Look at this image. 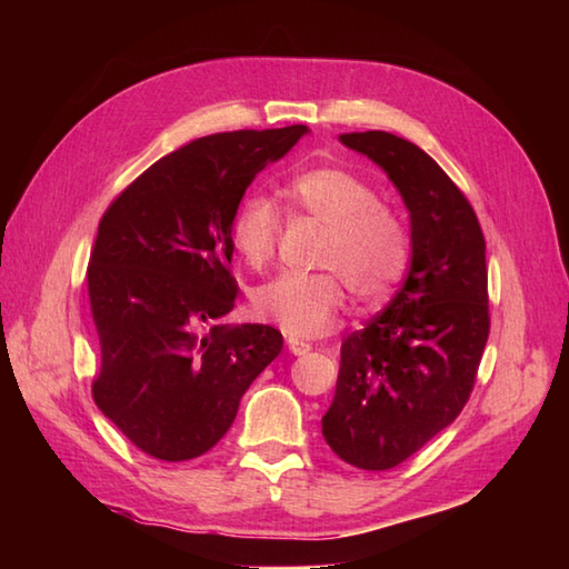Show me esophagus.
<instances>
[{
    "mask_svg": "<svg viewBox=\"0 0 569 569\" xmlns=\"http://www.w3.org/2000/svg\"><path fill=\"white\" fill-rule=\"evenodd\" d=\"M311 349H313V346L308 341L296 339V336H288V351H291L293 356H306Z\"/></svg>",
    "mask_w": 569,
    "mask_h": 569,
    "instance_id": "esophagus-1",
    "label": "esophagus"
}]
</instances>
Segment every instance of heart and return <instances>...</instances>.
Returning a JSON list of instances; mask_svg holds the SVG:
<instances>
[{"instance_id":"1","label":"heart","mask_w":569,"mask_h":569,"mask_svg":"<svg viewBox=\"0 0 569 569\" xmlns=\"http://www.w3.org/2000/svg\"><path fill=\"white\" fill-rule=\"evenodd\" d=\"M286 196L303 213L326 223L321 273L286 271L256 288L253 306L288 336H321L339 319L346 283L361 301H381L409 266V233L391 208L359 176L341 168L298 172ZM281 218L273 200L246 198L230 223V240L250 268L273 261Z\"/></svg>"}]
</instances>
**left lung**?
<instances>
[{"mask_svg": "<svg viewBox=\"0 0 569 569\" xmlns=\"http://www.w3.org/2000/svg\"><path fill=\"white\" fill-rule=\"evenodd\" d=\"M339 140L387 172L411 220L407 281L343 339L321 419L343 461L383 471L447 429L475 387L489 336L485 236L465 192L413 142L381 130Z\"/></svg>", "mask_w": 569, "mask_h": 569, "instance_id": "8db88e82", "label": "left lung"}]
</instances>
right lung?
<instances>
[{"mask_svg": "<svg viewBox=\"0 0 569 569\" xmlns=\"http://www.w3.org/2000/svg\"><path fill=\"white\" fill-rule=\"evenodd\" d=\"M308 132H218L160 158L104 210L88 266L100 371L92 397L134 447L162 461L213 449L250 383L283 349L273 326L233 311L230 223L246 188Z\"/></svg>", "mask_w": 569, "mask_h": 569, "instance_id": "add662e5", "label": "right lung"}]
</instances>
